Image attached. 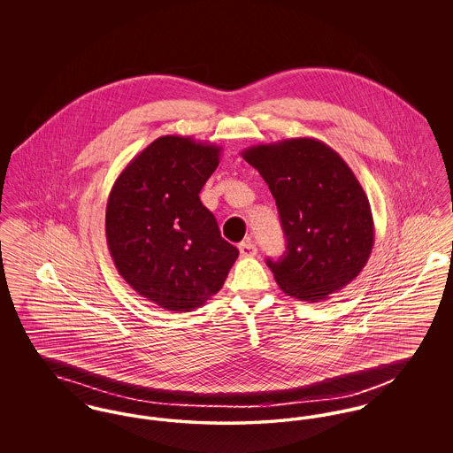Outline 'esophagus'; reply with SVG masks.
Listing matches in <instances>:
<instances>
[{
    "instance_id": "esophagus-1",
    "label": "esophagus",
    "mask_w": 453,
    "mask_h": 453,
    "mask_svg": "<svg viewBox=\"0 0 453 453\" xmlns=\"http://www.w3.org/2000/svg\"><path fill=\"white\" fill-rule=\"evenodd\" d=\"M257 251H258L257 244L250 237L239 244V253H241L242 258H251V257L257 255Z\"/></svg>"
}]
</instances>
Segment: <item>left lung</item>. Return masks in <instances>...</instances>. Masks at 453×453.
<instances>
[{
  "instance_id": "obj_1",
  "label": "left lung",
  "mask_w": 453,
  "mask_h": 453,
  "mask_svg": "<svg viewBox=\"0 0 453 453\" xmlns=\"http://www.w3.org/2000/svg\"><path fill=\"white\" fill-rule=\"evenodd\" d=\"M241 156L277 202L287 251L266 265L281 290L303 302L343 290L375 241L370 202L345 159L314 137L251 146Z\"/></svg>"
}]
</instances>
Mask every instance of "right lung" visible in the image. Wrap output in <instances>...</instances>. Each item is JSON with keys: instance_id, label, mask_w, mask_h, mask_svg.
I'll list each match as a JSON object with an SVG mask.
<instances>
[{"instance_id": "right-lung-1", "label": "right lung", "mask_w": 453, "mask_h": 453, "mask_svg": "<svg viewBox=\"0 0 453 453\" xmlns=\"http://www.w3.org/2000/svg\"><path fill=\"white\" fill-rule=\"evenodd\" d=\"M220 151L187 135H161L108 195L105 233L115 268L141 297L166 311L203 305L239 257L198 196Z\"/></svg>"}]
</instances>
